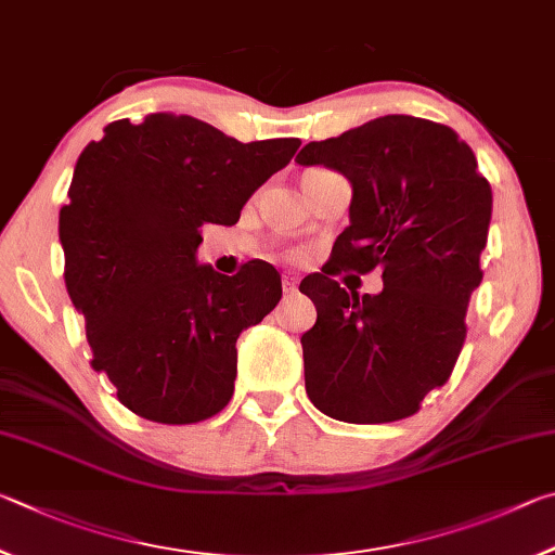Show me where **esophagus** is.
Wrapping results in <instances>:
<instances>
[{"label":"esophagus","mask_w":555,"mask_h":555,"mask_svg":"<svg viewBox=\"0 0 555 555\" xmlns=\"http://www.w3.org/2000/svg\"><path fill=\"white\" fill-rule=\"evenodd\" d=\"M283 289L287 295H293L297 289V275H293V272H285L283 275Z\"/></svg>","instance_id":"esophagus-1"}]
</instances>
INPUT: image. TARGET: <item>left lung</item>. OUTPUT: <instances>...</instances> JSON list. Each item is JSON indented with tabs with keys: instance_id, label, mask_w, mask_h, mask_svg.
Wrapping results in <instances>:
<instances>
[{
	"instance_id": "1",
	"label": "left lung",
	"mask_w": 555,
	"mask_h": 555,
	"mask_svg": "<svg viewBox=\"0 0 555 555\" xmlns=\"http://www.w3.org/2000/svg\"><path fill=\"white\" fill-rule=\"evenodd\" d=\"M297 163L338 170L353 188L351 223L326 274L380 267L386 285L358 296L319 272L302 280L317 307L302 336L309 400L348 424L412 416L459 361L465 309L482 280L490 182L459 133L406 114L307 143Z\"/></svg>"
}]
</instances>
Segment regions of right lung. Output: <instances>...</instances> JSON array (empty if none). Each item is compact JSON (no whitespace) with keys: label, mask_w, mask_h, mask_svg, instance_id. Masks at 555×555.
Masks as SVG:
<instances>
[{"label":"right lung","mask_w":555,"mask_h":555,"mask_svg":"<svg viewBox=\"0 0 555 555\" xmlns=\"http://www.w3.org/2000/svg\"><path fill=\"white\" fill-rule=\"evenodd\" d=\"M299 139L241 143L194 116L112 121L77 158L57 233L92 367L133 414L194 424L221 412L236 338L283 297L270 262L227 278L199 266L204 223L231 227Z\"/></svg>","instance_id":"1"}]
</instances>
